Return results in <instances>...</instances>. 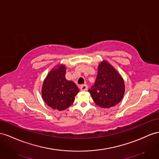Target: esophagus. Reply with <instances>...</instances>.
<instances>
[{"label":"esophagus","mask_w":159,"mask_h":159,"mask_svg":"<svg viewBox=\"0 0 159 159\" xmlns=\"http://www.w3.org/2000/svg\"><path fill=\"white\" fill-rule=\"evenodd\" d=\"M80 91H86L88 89V86L87 84L81 85V86L80 87Z\"/></svg>","instance_id":"1"}]
</instances>
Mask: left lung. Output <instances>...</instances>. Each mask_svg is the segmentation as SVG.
<instances>
[{"instance_id": "obj_1", "label": "left lung", "mask_w": 159, "mask_h": 159, "mask_svg": "<svg viewBox=\"0 0 159 159\" xmlns=\"http://www.w3.org/2000/svg\"><path fill=\"white\" fill-rule=\"evenodd\" d=\"M89 92L97 105L109 108L115 106L123 99L124 81L118 72L104 60L99 65L95 83L89 89Z\"/></svg>"}]
</instances>
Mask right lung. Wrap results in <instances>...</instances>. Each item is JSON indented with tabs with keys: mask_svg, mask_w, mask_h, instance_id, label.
<instances>
[{
	"mask_svg": "<svg viewBox=\"0 0 159 159\" xmlns=\"http://www.w3.org/2000/svg\"><path fill=\"white\" fill-rule=\"evenodd\" d=\"M66 66L59 65L48 73L42 85V95L49 107L64 110L73 103L79 89L75 83L65 78Z\"/></svg>",
	"mask_w": 159,
	"mask_h": 159,
	"instance_id": "right-lung-1",
	"label": "right lung"
}]
</instances>
